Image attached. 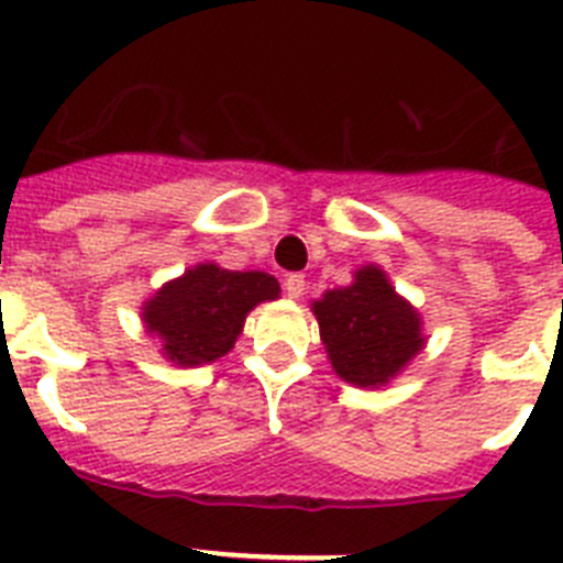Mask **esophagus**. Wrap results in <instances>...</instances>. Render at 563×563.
Returning a JSON list of instances; mask_svg holds the SVG:
<instances>
[{
  "label": "esophagus",
  "mask_w": 563,
  "mask_h": 563,
  "mask_svg": "<svg viewBox=\"0 0 563 563\" xmlns=\"http://www.w3.org/2000/svg\"><path fill=\"white\" fill-rule=\"evenodd\" d=\"M305 290H307V282L301 273H290V276L285 278V292L290 298H301L305 296Z\"/></svg>",
  "instance_id": "34e87169"
}]
</instances>
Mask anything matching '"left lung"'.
<instances>
[{
    "instance_id": "1",
    "label": "left lung",
    "mask_w": 563,
    "mask_h": 563,
    "mask_svg": "<svg viewBox=\"0 0 563 563\" xmlns=\"http://www.w3.org/2000/svg\"><path fill=\"white\" fill-rule=\"evenodd\" d=\"M312 312L332 372L361 389L389 386L426 346L420 312L377 265L357 267L352 285L327 290Z\"/></svg>"
}]
</instances>
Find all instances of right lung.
<instances>
[{"label":"right lung","instance_id":"add662e5","mask_svg":"<svg viewBox=\"0 0 563 563\" xmlns=\"http://www.w3.org/2000/svg\"><path fill=\"white\" fill-rule=\"evenodd\" d=\"M282 287L271 273L225 271L200 262L148 296L141 321L161 341V355L174 366H202L233 350L247 312L276 301Z\"/></svg>","mask_w":563,"mask_h":563}]
</instances>
